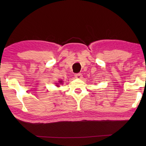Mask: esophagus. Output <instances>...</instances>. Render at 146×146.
Masks as SVG:
<instances>
[{"mask_svg":"<svg viewBox=\"0 0 146 146\" xmlns=\"http://www.w3.org/2000/svg\"><path fill=\"white\" fill-rule=\"evenodd\" d=\"M75 76L76 78H80L81 76H82V75H81V73H76L75 74Z\"/></svg>","mask_w":146,"mask_h":146,"instance_id":"esophagus-1","label":"esophagus"}]
</instances>
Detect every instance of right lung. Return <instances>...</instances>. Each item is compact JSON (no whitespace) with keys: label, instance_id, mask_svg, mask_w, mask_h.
Returning a JSON list of instances; mask_svg holds the SVG:
<instances>
[{"label":"right lung","instance_id":"1","mask_svg":"<svg viewBox=\"0 0 146 146\" xmlns=\"http://www.w3.org/2000/svg\"><path fill=\"white\" fill-rule=\"evenodd\" d=\"M60 83H61V82H61V81H60Z\"/></svg>","mask_w":146,"mask_h":146}]
</instances>
